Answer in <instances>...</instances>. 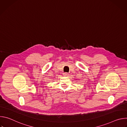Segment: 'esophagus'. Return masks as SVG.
<instances>
[{
	"instance_id": "1",
	"label": "esophagus",
	"mask_w": 127,
	"mask_h": 127,
	"mask_svg": "<svg viewBox=\"0 0 127 127\" xmlns=\"http://www.w3.org/2000/svg\"><path fill=\"white\" fill-rule=\"evenodd\" d=\"M63 75L65 76H69V74L68 73H63Z\"/></svg>"
}]
</instances>
